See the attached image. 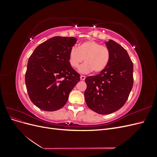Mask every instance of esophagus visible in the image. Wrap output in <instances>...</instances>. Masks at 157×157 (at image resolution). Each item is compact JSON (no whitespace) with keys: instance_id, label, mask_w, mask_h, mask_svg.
I'll list each match as a JSON object with an SVG mask.
<instances>
[{"instance_id":"obj_1","label":"esophagus","mask_w":157,"mask_h":157,"mask_svg":"<svg viewBox=\"0 0 157 157\" xmlns=\"http://www.w3.org/2000/svg\"><path fill=\"white\" fill-rule=\"evenodd\" d=\"M85 78H86V77H85V76L80 75V80H84Z\"/></svg>"}]
</instances>
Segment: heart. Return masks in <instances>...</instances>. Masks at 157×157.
I'll return each instance as SVG.
<instances>
[{
  "instance_id": "b5f03b06",
  "label": "heart",
  "mask_w": 157,
  "mask_h": 157,
  "mask_svg": "<svg viewBox=\"0 0 157 157\" xmlns=\"http://www.w3.org/2000/svg\"><path fill=\"white\" fill-rule=\"evenodd\" d=\"M110 59L108 47L94 40L82 42L77 48L73 47L69 54V62L73 68H78L84 60L85 63L79 69L82 73H100L107 67Z\"/></svg>"
}]
</instances>
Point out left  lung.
<instances>
[{
  "label": "left lung",
  "mask_w": 157,
  "mask_h": 157,
  "mask_svg": "<svg viewBox=\"0 0 157 157\" xmlns=\"http://www.w3.org/2000/svg\"><path fill=\"white\" fill-rule=\"evenodd\" d=\"M106 45L111 51L107 67L85 79V101L91 110L101 115L111 114L124 105L134 84V65L126 50L112 40Z\"/></svg>",
  "instance_id": "left-lung-1"
}]
</instances>
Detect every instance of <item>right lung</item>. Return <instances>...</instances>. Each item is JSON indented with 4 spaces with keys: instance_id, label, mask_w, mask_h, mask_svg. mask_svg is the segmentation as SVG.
<instances>
[{
    "instance_id": "obj_1",
    "label": "right lung",
    "mask_w": 157,
    "mask_h": 157,
    "mask_svg": "<svg viewBox=\"0 0 157 157\" xmlns=\"http://www.w3.org/2000/svg\"><path fill=\"white\" fill-rule=\"evenodd\" d=\"M75 37L54 36L38 46L31 55L25 76L33 103L46 111L62 108L80 75L69 64V54Z\"/></svg>"
}]
</instances>
